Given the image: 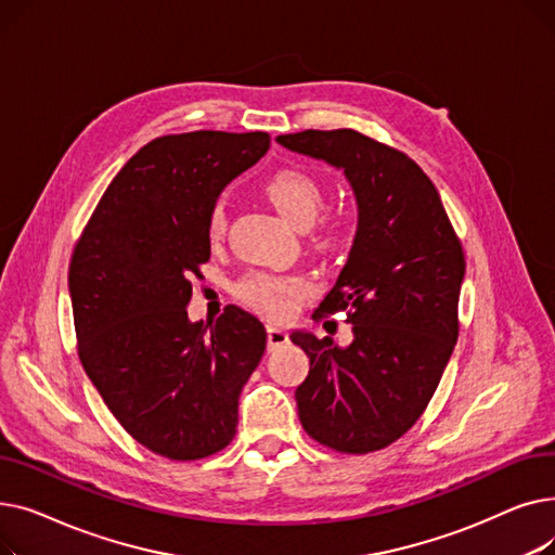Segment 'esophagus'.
Wrapping results in <instances>:
<instances>
[{"label":"esophagus","mask_w":555,"mask_h":555,"mask_svg":"<svg viewBox=\"0 0 555 555\" xmlns=\"http://www.w3.org/2000/svg\"><path fill=\"white\" fill-rule=\"evenodd\" d=\"M289 341L287 333L276 326H268V351H276V348L285 346Z\"/></svg>","instance_id":"34e87169"}]
</instances>
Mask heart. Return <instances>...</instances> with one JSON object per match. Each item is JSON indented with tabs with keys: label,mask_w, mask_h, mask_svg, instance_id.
Segmentation results:
<instances>
[{
	"label": "heart",
	"mask_w": 555,
	"mask_h": 555,
	"mask_svg": "<svg viewBox=\"0 0 555 555\" xmlns=\"http://www.w3.org/2000/svg\"><path fill=\"white\" fill-rule=\"evenodd\" d=\"M262 193L274 204L276 211L299 229L312 224L317 214L322 211L324 204V186L312 172L283 166L270 172L262 182ZM227 233V211L224 204L216 202L207 216V236L211 243H220ZM344 233L341 218H328L319 229L317 243L322 247H333ZM312 293L308 279L299 274H270V272H251L243 276L236 285V297L254 308L256 312L266 314L272 322H285L293 317L301 301Z\"/></svg>",
	"instance_id": "heart-1"
}]
</instances>
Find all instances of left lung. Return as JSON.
Returning <instances> with one entry per match:
<instances>
[{
    "label": "left lung",
    "mask_w": 555,
    "mask_h": 555,
    "mask_svg": "<svg viewBox=\"0 0 555 555\" xmlns=\"http://www.w3.org/2000/svg\"><path fill=\"white\" fill-rule=\"evenodd\" d=\"M285 149L344 168L358 233L314 319L346 312L353 344L293 333L310 358L297 387L310 439L341 454L396 443L423 416L459 339L465 256L439 191L402 151L358 130L281 134Z\"/></svg>",
    "instance_id": "8db88e82"
}]
</instances>
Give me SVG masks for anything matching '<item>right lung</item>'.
I'll return each mask as SVG.
<instances>
[{
	"label": "right lung",
	"mask_w": 555,
	"mask_h": 555,
	"mask_svg": "<svg viewBox=\"0 0 555 555\" xmlns=\"http://www.w3.org/2000/svg\"><path fill=\"white\" fill-rule=\"evenodd\" d=\"M270 149L268 132L164 134L130 157L87 220L69 262L78 358L112 416L170 461L224 450L238 396L266 353L258 319L227 306L191 324V279L211 256L220 191Z\"/></svg>",
	"instance_id": "add662e5"
}]
</instances>
